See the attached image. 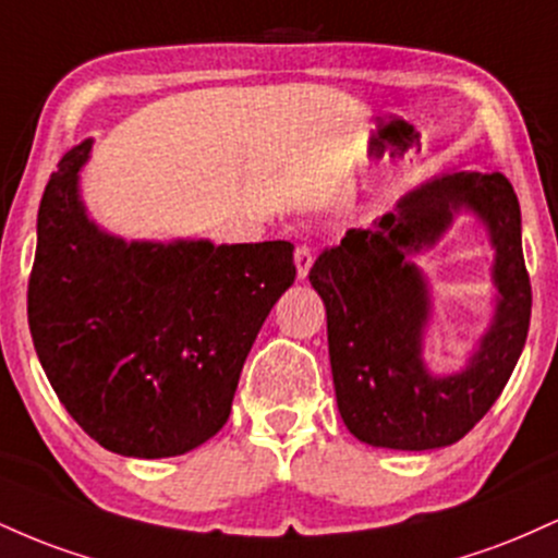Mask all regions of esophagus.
<instances>
[{
    "label": "esophagus",
    "instance_id": "esophagus-1",
    "mask_svg": "<svg viewBox=\"0 0 558 558\" xmlns=\"http://www.w3.org/2000/svg\"><path fill=\"white\" fill-rule=\"evenodd\" d=\"M293 259H296L299 278L304 280L306 275H310V267H312V262H315V254H312L310 246H296V252H293Z\"/></svg>",
    "mask_w": 558,
    "mask_h": 558
}]
</instances>
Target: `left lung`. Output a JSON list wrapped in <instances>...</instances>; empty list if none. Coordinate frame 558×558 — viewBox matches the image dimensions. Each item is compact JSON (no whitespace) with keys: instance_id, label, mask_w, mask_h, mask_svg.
Listing matches in <instances>:
<instances>
[{"instance_id":"8db88e82","label":"left lung","mask_w":558,"mask_h":558,"mask_svg":"<svg viewBox=\"0 0 558 558\" xmlns=\"http://www.w3.org/2000/svg\"><path fill=\"white\" fill-rule=\"evenodd\" d=\"M462 206L486 222L497 246V315L471 364L435 378L421 362L429 318L424 276L409 253L445 232ZM328 312V349L338 412L369 446L430 451L462 440L496 403L530 328V275L522 215L501 172H446L409 191L373 228H351L310 270Z\"/></svg>"}]
</instances>
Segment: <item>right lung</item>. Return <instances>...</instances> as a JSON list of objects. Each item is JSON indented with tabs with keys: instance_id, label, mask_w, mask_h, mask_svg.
I'll use <instances>...</instances> for the list:
<instances>
[{
	"instance_id": "obj_1",
	"label": "right lung",
	"mask_w": 558,
	"mask_h": 558,
	"mask_svg": "<svg viewBox=\"0 0 558 558\" xmlns=\"http://www.w3.org/2000/svg\"><path fill=\"white\" fill-rule=\"evenodd\" d=\"M92 138L57 165L38 207L28 325L70 417L107 451L178 457L228 422L293 243L123 241L86 217L78 172Z\"/></svg>"
}]
</instances>
